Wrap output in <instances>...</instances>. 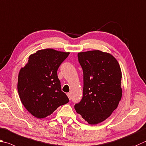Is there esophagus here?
Returning a JSON list of instances; mask_svg holds the SVG:
<instances>
[{
    "instance_id": "esophagus-1",
    "label": "esophagus",
    "mask_w": 146,
    "mask_h": 146,
    "mask_svg": "<svg viewBox=\"0 0 146 146\" xmlns=\"http://www.w3.org/2000/svg\"><path fill=\"white\" fill-rule=\"evenodd\" d=\"M67 96L69 98V99L71 100V93H70V92H69V93H67Z\"/></svg>"
}]
</instances>
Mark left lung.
<instances>
[{
	"mask_svg": "<svg viewBox=\"0 0 146 146\" xmlns=\"http://www.w3.org/2000/svg\"><path fill=\"white\" fill-rule=\"evenodd\" d=\"M84 72L83 97L76 112L90 124L109 117L121 100L122 73L117 59L100 50L78 53Z\"/></svg>",
	"mask_w": 146,
	"mask_h": 146,
	"instance_id": "1",
	"label": "left lung"
}]
</instances>
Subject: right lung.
Wrapping results in <instances>:
<instances>
[{
  "label": "right lung",
  "mask_w": 146,
  "mask_h": 146,
  "mask_svg": "<svg viewBox=\"0 0 146 146\" xmlns=\"http://www.w3.org/2000/svg\"><path fill=\"white\" fill-rule=\"evenodd\" d=\"M70 52L53 48L38 50L18 73V92L23 105L36 118L51 115L69 102L61 90L57 70Z\"/></svg>",
  "instance_id": "add662e5"
}]
</instances>
